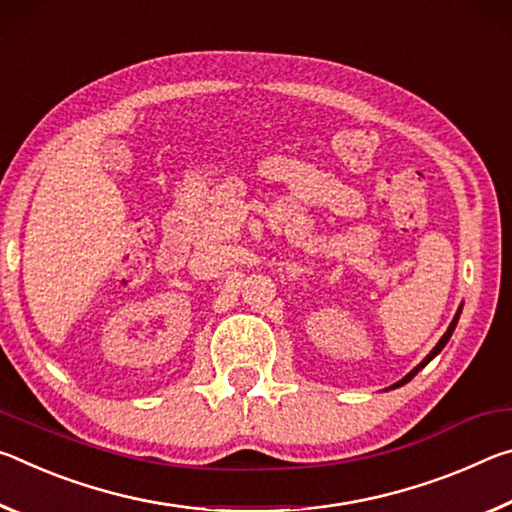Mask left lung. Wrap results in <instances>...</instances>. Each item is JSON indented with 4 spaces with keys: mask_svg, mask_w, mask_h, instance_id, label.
Returning <instances> with one entry per match:
<instances>
[{
    "mask_svg": "<svg viewBox=\"0 0 512 512\" xmlns=\"http://www.w3.org/2000/svg\"><path fill=\"white\" fill-rule=\"evenodd\" d=\"M460 311H463V306H460V308H458V313H456V317H454V320H451V324H449V329H447V333H445V335H442V338H440V342H438V345H435V347L431 349V354H429V356H426V358L422 360V363L415 367V370H410V372H408V374L404 376V379H401V381H397L395 385H390V388H399V385H404V383H408L410 379H413V376H415L417 372H420V370H422V367H426V365H429V363H431V360H433L435 356H438L442 349H445V345H447V342H449V338H451V333H454V329H456V324H458V317H460Z\"/></svg>",
    "mask_w": 512,
    "mask_h": 512,
    "instance_id": "left-lung-1",
    "label": "left lung"
}]
</instances>
